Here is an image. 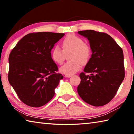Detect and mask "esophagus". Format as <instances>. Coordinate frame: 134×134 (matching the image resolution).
<instances>
[{
	"label": "esophagus",
	"mask_w": 134,
	"mask_h": 134,
	"mask_svg": "<svg viewBox=\"0 0 134 134\" xmlns=\"http://www.w3.org/2000/svg\"><path fill=\"white\" fill-rule=\"evenodd\" d=\"M65 77H66L70 78V77H71V75H65Z\"/></svg>",
	"instance_id": "1"
}]
</instances>
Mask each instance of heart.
I'll list each match as a JSON object with an SVG mask.
<instances>
[{
  "instance_id": "heart-1",
  "label": "heart",
  "mask_w": 134,
  "mask_h": 134,
  "mask_svg": "<svg viewBox=\"0 0 134 134\" xmlns=\"http://www.w3.org/2000/svg\"><path fill=\"white\" fill-rule=\"evenodd\" d=\"M62 50L55 46L51 51L52 60L57 64H62L65 60V53L71 51L69 57L70 62L60 68V72L65 75H72L86 64L91 56V48L89 44L84 42L82 38L74 34L68 35L63 41Z\"/></svg>"
}]
</instances>
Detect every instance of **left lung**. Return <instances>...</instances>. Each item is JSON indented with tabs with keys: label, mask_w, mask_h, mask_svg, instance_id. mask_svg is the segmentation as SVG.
<instances>
[{
	"label": "left lung",
	"mask_w": 134,
	"mask_h": 134,
	"mask_svg": "<svg viewBox=\"0 0 134 134\" xmlns=\"http://www.w3.org/2000/svg\"><path fill=\"white\" fill-rule=\"evenodd\" d=\"M78 34L89 40L92 54L80 74L77 92L89 105L103 106L114 97L124 79L123 51L107 34L93 30Z\"/></svg>",
	"instance_id": "left-lung-1"
}]
</instances>
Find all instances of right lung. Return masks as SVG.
<instances>
[{
	"label": "right lung",
	"mask_w": 134,
	"mask_h": 134,
	"mask_svg": "<svg viewBox=\"0 0 134 134\" xmlns=\"http://www.w3.org/2000/svg\"><path fill=\"white\" fill-rule=\"evenodd\" d=\"M64 34L31 33L22 38L9 57L8 80L22 102L38 108L47 103L63 79L51 57L54 44Z\"/></svg>",
	"instance_id": "right-lung-1"
}]
</instances>
